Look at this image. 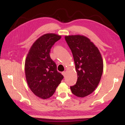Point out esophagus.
Here are the masks:
<instances>
[{"mask_svg":"<svg viewBox=\"0 0 125 125\" xmlns=\"http://www.w3.org/2000/svg\"><path fill=\"white\" fill-rule=\"evenodd\" d=\"M66 72H65V71H63L62 73V74L63 75V77H65V76H66Z\"/></svg>","mask_w":125,"mask_h":125,"instance_id":"34e87169","label":"esophagus"}]
</instances>
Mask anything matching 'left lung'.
Returning <instances> with one entry per match:
<instances>
[{
	"label": "left lung",
	"instance_id": "obj_1",
	"mask_svg": "<svg viewBox=\"0 0 125 125\" xmlns=\"http://www.w3.org/2000/svg\"><path fill=\"white\" fill-rule=\"evenodd\" d=\"M73 53L77 73L76 84L70 86L79 97L91 94L99 85L103 71V61L98 48L88 37L81 35L65 36Z\"/></svg>",
	"mask_w": 125,
	"mask_h": 125
}]
</instances>
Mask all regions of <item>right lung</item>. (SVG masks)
Instances as JSON below:
<instances>
[{
    "instance_id": "obj_1",
    "label": "right lung",
    "mask_w": 125,
    "mask_h": 125,
    "mask_svg": "<svg viewBox=\"0 0 125 125\" xmlns=\"http://www.w3.org/2000/svg\"><path fill=\"white\" fill-rule=\"evenodd\" d=\"M61 37L55 33L40 36L33 44L26 57V82L31 91L41 99H47L53 95L63 78L50 55L52 47Z\"/></svg>"
}]
</instances>
